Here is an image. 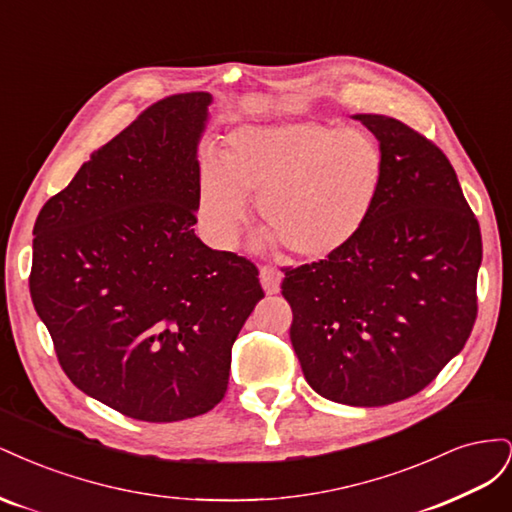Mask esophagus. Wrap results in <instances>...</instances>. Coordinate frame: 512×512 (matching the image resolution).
Listing matches in <instances>:
<instances>
[{"label": "esophagus", "mask_w": 512, "mask_h": 512, "mask_svg": "<svg viewBox=\"0 0 512 512\" xmlns=\"http://www.w3.org/2000/svg\"><path fill=\"white\" fill-rule=\"evenodd\" d=\"M260 284L265 288L267 294H275L280 292V284H282V273L273 269V267H260Z\"/></svg>", "instance_id": "esophagus-1"}]
</instances>
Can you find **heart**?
I'll list each match as a JSON object with an SVG mask.
<instances>
[{
  "mask_svg": "<svg viewBox=\"0 0 512 512\" xmlns=\"http://www.w3.org/2000/svg\"><path fill=\"white\" fill-rule=\"evenodd\" d=\"M380 181V145L361 128L333 130L318 121L243 126L228 134L222 166L200 168L198 215L209 237L228 247L254 198L269 245L318 260L361 230Z\"/></svg>",
  "mask_w": 512,
  "mask_h": 512,
  "instance_id": "obj_1",
  "label": "heart"
}]
</instances>
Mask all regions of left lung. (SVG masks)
Here are the masks:
<instances>
[{"label":"left lung","mask_w":512,"mask_h":512,"mask_svg":"<svg viewBox=\"0 0 512 512\" xmlns=\"http://www.w3.org/2000/svg\"><path fill=\"white\" fill-rule=\"evenodd\" d=\"M352 117L380 141L376 203L342 250L282 269V294L309 386L374 408L423 391L466 346L483 241L436 143L389 115Z\"/></svg>","instance_id":"8db88e82"}]
</instances>
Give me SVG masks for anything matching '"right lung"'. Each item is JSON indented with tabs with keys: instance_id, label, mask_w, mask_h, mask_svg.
<instances>
[{
	"instance_id": "obj_1",
	"label": "right lung",
	"mask_w": 512,
	"mask_h": 512,
	"mask_svg": "<svg viewBox=\"0 0 512 512\" xmlns=\"http://www.w3.org/2000/svg\"><path fill=\"white\" fill-rule=\"evenodd\" d=\"M211 96L147 106L46 200L29 292L76 389L136 421L205 414L265 297L252 260L194 235L196 145Z\"/></svg>"
}]
</instances>
